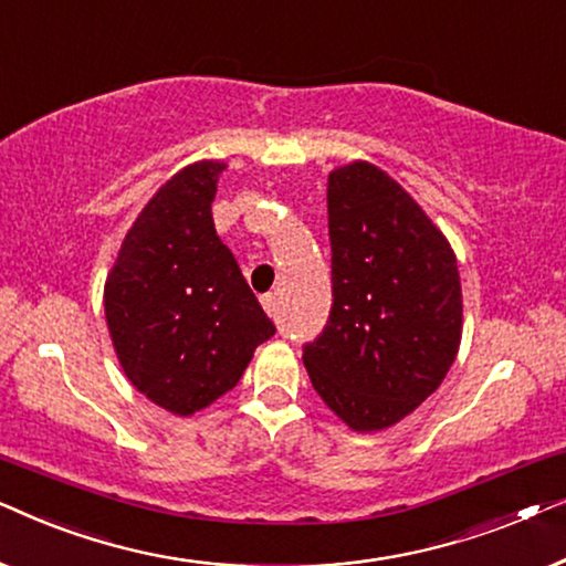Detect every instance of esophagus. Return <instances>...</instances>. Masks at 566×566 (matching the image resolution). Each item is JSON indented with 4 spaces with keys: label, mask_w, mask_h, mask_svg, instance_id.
<instances>
[{
    "label": "esophagus",
    "mask_w": 566,
    "mask_h": 566,
    "mask_svg": "<svg viewBox=\"0 0 566 566\" xmlns=\"http://www.w3.org/2000/svg\"><path fill=\"white\" fill-rule=\"evenodd\" d=\"M260 301H262V308H265L268 316H275V312H277V298L273 296V293H265V296H262Z\"/></svg>",
    "instance_id": "esophagus-1"
}]
</instances>
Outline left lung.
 Returning a JSON list of instances; mask_svg holds the SVG:
<instances>
[{
	"label": "left lung",
	"mask_w": 566,
	"mask_h": 566,
	"mask_svg": "<svg viewBox=\"0 0 566 566\" xmlns=\"http://www.w3.org/2000/svg\"><path fill=\"white\" fill-rule=\"evenodd\" d=\"M327 216L335 304L304 366L347 428L389 430L436 394L459 355V262L422 206L370 161L332 169Z\"/></svg>",
	"instance_id": "obj_1"
}]
</instances>
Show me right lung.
<instances>
[{
    "label": "right lung",
    "mask_w": 566,
    "mask_h": 566,
    "mask_svg": "<svg viewBox=\"0 0 566 566\" xmlns=\"http://www.w3.org/2000/svg\"><path fill=\"white\" fill-rule=\"evenodd\" d=\"M227 161L175 172L142 208L105 277V322L136 391L177 417L211 407L275 335L211 203Z\"/></svg>",
    "instance_id": "obj_1"
}]
</instances>
